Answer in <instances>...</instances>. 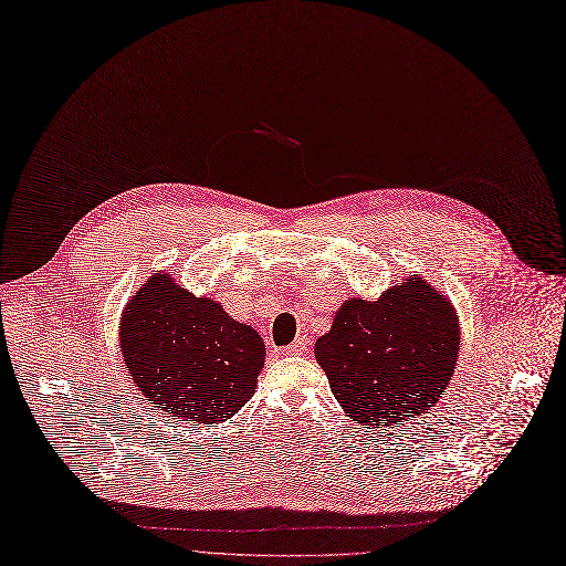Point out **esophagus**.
<instances>
[{"label":"esophagus","mask_w":566,"mask_h":566,"mask_svg":"<svg viewBox=\"0 0 566 566\" xmlns=\"http://www.w3.org/2000/svg\"><path fill=\"white\" fill-rule=\"evenodd\" d=\"M305 352H307V337H296L289 344V347H284L286 356H301Z\"/></svg>","instance_id":"obj_1"}]
</instances>
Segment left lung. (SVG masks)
Wrapping results in <instances>:
<instances>
[{"instance_id": "1", "label": "left lung", "mask_w": 566, "mask_h": 566, "mask_svg": "<svg viewBox=\"0 0 566 566\" xmlns=\"http://www.w3.org/2000/svg\"><path fill=\"white\" fill-rule=\"evenodd\" d=\"M458 335L451 303L413 277L379 301L344 303L314 354L347 416L367 426H400L444 396Z\"/></svg>"}]
</instances>
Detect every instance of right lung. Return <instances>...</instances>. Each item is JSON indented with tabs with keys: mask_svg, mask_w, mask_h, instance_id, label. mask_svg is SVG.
<instances>
[{
	"mask_svg": "<svg viewBox=\"0 0 566 566\" xmlns=\"http://www.w3.org/2000/svg\"><path fill=\"white\" fill-rule=\"evenodd\" d=\"M119 342L150 405L203 426L227 421L250 402L265 358L256 331L170 275L140 286L122 316Z\"/></svg>",
	"mask_w": 566,
	"mask_h": 566,
	"instance_id": "add662e5",
	"label": "right lung"
}]
</instances>
